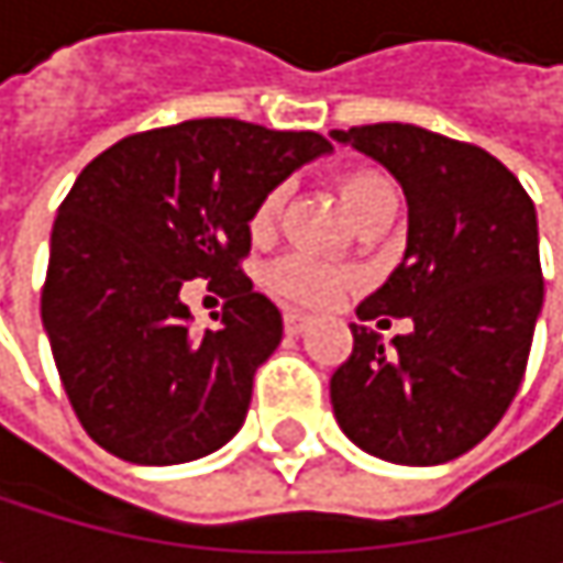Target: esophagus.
<instances>
[{"instance_id": "obj_1", "label": "esophagus", "mask_w": 563, "mask_h": 563, "mask_svg": "<svg viewBox=\"0 0 563 563\" xmlns=\"http://www.w3.org/2000/svg\"><path fill=\"white\" fill-rule=\"evenodd\" d=\"M309 322H312V319H309L306 312H296V309L283 312V325H286V332H289V335H299Z\"/></svg>"}]
</instances>
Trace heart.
<instances>
[{
	"instance_id": "1",
	"label": "heart",
	"mask_w": 563,
	"mask_h": 563,
	"mask_svg": "<svg viewBox=\"0 0 563 563\" xmlns=\"http://www.w3.org/2000/svg\"><path fill=\"white\" fill-rule=\"evenodd\" d=\"M391 188L382 175L375 172H355V175H345L342 178V201L349 208V214H355L368 198H375L378 191ZM283 205V188H271L254 214H251V234L254 238H264L271 234L277 214H280ZM349 277L316 257H306V254H289L277 261L271 271H267V286L289 302H302V306H322V302H332L342 289H345Z\"/></svg>"
}]
</instances>
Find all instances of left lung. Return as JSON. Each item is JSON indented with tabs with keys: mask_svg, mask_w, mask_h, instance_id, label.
<instances>
[{
	"mask_svg": "<svg viewBox=\"0 0 563 563\" xmlns=\"http://www.w3.org/2000/svg\"><path fill=\"white\" fill-rule=\"evenodd\" d=\"M329 136L407 198L404 257L355 312L413 322L388 349L352 322L355 349L329 382L335 420L378 460L450 463L503 420L528 365L544 302L534 205L496 156L413 123Z\"/></svg>",
	"mask_w": 563,
	"mask_h": 563,
	"instance_id": "obj_1",
	"label": "left lung"
}]
</instances>
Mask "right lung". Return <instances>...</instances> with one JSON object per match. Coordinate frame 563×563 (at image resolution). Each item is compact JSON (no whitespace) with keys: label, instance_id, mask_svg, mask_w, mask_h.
I'll return each mask as SVG.
<instances>
[{"label":"right lung","instance_id":"obj_1","mask_svg":"<svg viewBox=\"0 0 563 563\" xmlns=\"http://www.w3.org/2000/svg\"><path fill=\"white\" fill-rule=\"evenodd\" d=\"M332 153L319 133L188 120L136 133L77 175L52 228L42 322L87 437L136 466L221 450L254 375L283 339L280 309L238 267L257 201ZM231 282L218 330L195 333L180 286Z\"/></svg>","mask_w":563,"mask_h":563}]
</instances>
